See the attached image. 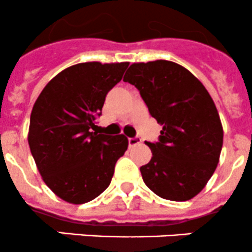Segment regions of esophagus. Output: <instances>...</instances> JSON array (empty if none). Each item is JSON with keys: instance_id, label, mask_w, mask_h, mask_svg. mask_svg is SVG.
Returning a JSON list of instances; mask_svg holds the SVG:
<instances>
[{"instance_id": "1", "label": "esophagus", "mask_w": 252, "mask_h": 252, "mask_svg": "<svg viewBox=\"0 0 252 252\" xmlns=\"http://www.w3.org/2000/svg\"><path fill=\"white\" fill-rule=\"evenodd\" d=\"M141 143V138L139 137H133V138H128V146L133 147L137 146V144Z\"/></svg>"}]
</instances>
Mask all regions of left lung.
I'll return each instance as SVG.
<instances>
[{
	"mask_svg": "<svg viewBox=\"0 0 252 252\" xmlns=\"http://www.w3.org/2000/svg\"><path fill=\"white\" fill-rule=\"evenodd\" d=\"M124 81L163 126L158 142H146L152 159L141 166L144 184L165 200H191L213 175L223 146L213 99L189 69L166 60L132 63Z\"/></svg>",
	"mask_w": 252,
	"mask_h": 252,
	"instance_id": "1",
	"label": "left lung"
}]
</instances>
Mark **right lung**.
<instances>
[{"instance_id":"add662e5","label":"right lung","mask_w":252,"mask_h":252,"mask_svg":"<svg viewBox=\"0 0 252 252\" xmlns=\"http://www.w3.org/2000/svg\"><path fill=\"white\" fill-rule=\"evenodd\" d=\"M128 62L77 63L60 72L42 89L31 115L28 143L50 190L82 205L108 189L115 164L128 147L124 134L92 132L105 96Z\"/></svg>"}]
</instances>
